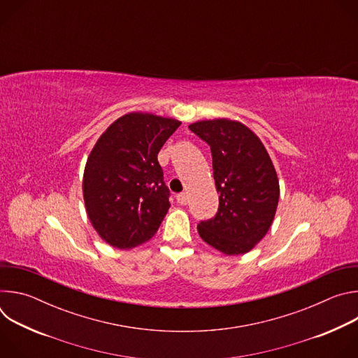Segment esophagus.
I'll use <instances>...</instances> for the list:
<instances>
[{
	"label": "esophagus",
	"mask_w": 358,
	"mask_h": 358,
	"mask_svg": "<svg viewBox=\"0 0 358 358\" xmlns=\"http://www.w3.org/2000/svg\"><path fill=\"white\" fill-rule=\"evenodd\" d=\"M177 202L180 203V206H185V203L188 202V194L187 192H181L177 195Z\"/></svg>",
	"instance_id": "1"
}]
</instances>
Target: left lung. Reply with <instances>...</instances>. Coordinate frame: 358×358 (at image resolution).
<instances>
[{
  "label": "left lung",
  "mask_w": 358,
  "mask_h": 358,
  "mask_svg": "<svg viewBox=\"0 0 358 358\" xmlns=\"http://www.w3.org/2000/svg\"><path fill=\"white\" fill-rule=\"evenodd\" d=\"M188 127L211 147L220 192L217 215L199 222L198 234L225 255H243L273 222L280 194L275 166L261 138L238 120H201Z\"/></svg>",
  "instance_id": "8db88e82"
}]
</instances>
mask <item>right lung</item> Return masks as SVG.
<instances>
[{
  "label": "right lung",
  "instance_id": "1",
  "mask_svg": "<svg viewBox=\"0 0 358 358\" xmlns=\"http://www.w3.org/2000/svg\"><path fill=\"white\" fill-rule=\"evenodd\" d=\"M180 120L131 112L93 145L82 189L87 218L106 243L131 249L152 238L166 217L170 191L157 155Z\"/></svg>",
  "mask_w": 358,
  "mask_h": 358
}]
</instances>
